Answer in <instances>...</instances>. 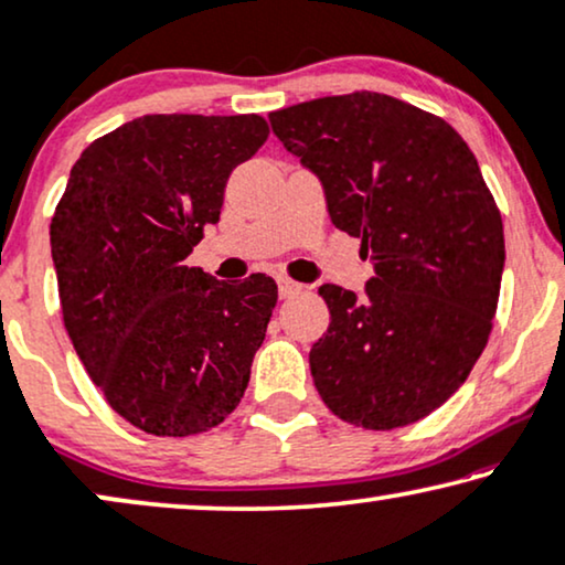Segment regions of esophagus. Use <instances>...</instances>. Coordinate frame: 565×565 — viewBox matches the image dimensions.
<instances>
[{
	"label": "esophagus",
	"instance_id": "esophagus-1",
	"mask_svg": "<svg viewBox=\"0 0 565 565\" xmlns=\"http://www.w3.org/2000/svg\"><path fill=\"white\" fill-rule=\"evenodd\" d=\"M299 291H302V284H297V281H291V278H278V297L281 299H291V297H297Z\"/></svg>",
	"mask_w": 565,
	"mask_h": 565
}]
</instances>
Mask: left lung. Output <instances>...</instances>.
Returning a JSON list of instances; mask_svg holds the SVG:
<instances>
[{
  "instance_id": "1",
  "label": "left lung",
  "mask_w": 565,
  "mask_h": 565,
  "mask_svg": "<svg viewBox=\"0 0 565 565\" xmlns=\"http://www.w3.org/2000/svg\"><path fill=\"white\" fill-rule=\"evenodd\" d=\"M268 118L374 263L361 297L320 287L330 326L310 351L315 387L353 426L416 424L468 380L499 305L503 224L476 154L445 118L366 89Z\"/></svg>"
}]
</instances>
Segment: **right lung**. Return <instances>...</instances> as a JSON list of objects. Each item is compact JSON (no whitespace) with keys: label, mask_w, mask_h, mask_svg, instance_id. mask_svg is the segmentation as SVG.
Instances as JSON below:
<instances>
[{"label":"right lung","mask_w":565,"mask_h":565,"mask_svg":"<svg viewBox=\"0 0 565 565\" xmlns=\"http://www.w3.org/2000/svg\"><path fill=\"white\" fill-rule=\"evenodd\" d=\"M260 116H141L95 139L51 220L64 328L110 408L141 431L220 426L245 395L278 289L216 281L185 258L220 222Z\"/></svg>","instance_id":"right-lung-1"}]
</instances>
